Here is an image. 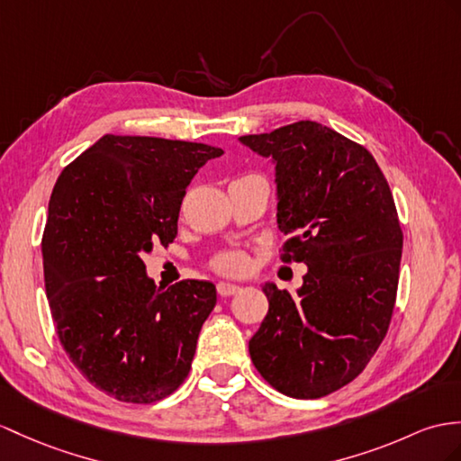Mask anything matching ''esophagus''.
I'll list each match as a JSON object with an SVG mask.
<instances>
[{
  "label": "esophagus",
  "instance_id": "obj_1",
  "mask_svg": "<svg viewBox=\"0 0 461 461\" xmlns=\"http://www.w3.org/2000/svg\"><path fill=\"white\" fill-rule=\"evenodd\" d=\"M239 291H240V287H239V285H234V284H219V285H217V294H219L221 297L237 295Z\"/></svg>",
  "mask_w": 461,
  "mask_h": 461
}]
</instances>
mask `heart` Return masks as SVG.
I'll return each mask as SVG.
<instances>
[{"label": "heart", "mask_w": 461, "mask_h": 461, "mask_svg": "<svg viewBox=\"0 0 461 461\" xmlns=\"http://www.w3.org/2000/svg\"><path fill=\"white\" fill-rule=\"evenodd\" d=\"M249 254L240 250H227L212 258L211 267L222 276H242L249 269Z\"/></svg>", "instance_id": "obj_1"}]
</instances>
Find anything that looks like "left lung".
I'll return each instance as SVG.
<instances>
[{"mask_svg":"<svg viewBox=\"0 0 461 461\" xmlns=\"http://www.w3.org/2000/svg\"><path fill=\"white\" fill-rule=\"evenodd\" d=\"M240 140L276 162L282 262H303L297 294L262 287L267 315L249 344L269 385L319 399L364 372L397 299L402 230L384 172L367 149L315 121Z\"/></svg>","mask_w":461,"mask_h":461,"instance_id":"left-lung-1","label":"left lung"}]
</instances>
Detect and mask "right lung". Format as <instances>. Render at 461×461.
Wrapping results in <instances>:
<instances>
[{
  "instance_id": "1",
  "label": "right lung",
  "mask_w": 461,
  "mask_h": 461,
  "mask_svg": "<svg viewBox=\"0 0 461 461\" xmlns=\"http://www.w3.org/2000/svg\"><path fill=\"white\" fill-rule=\"evenodd\" d=\"M217 146L105 134L64 167L42 232L56 334L80 374L122 402L149 405L184 384L215 309L211 282L167 289L142 258L177 237L185 189Z\"/></svg>"
}]
</instances>
